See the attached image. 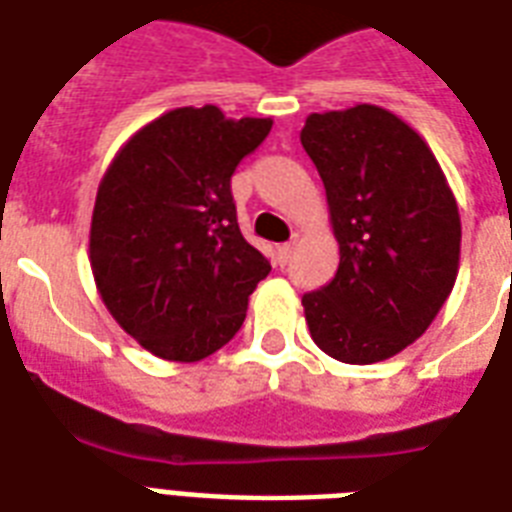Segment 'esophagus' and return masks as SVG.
Returning a JSON list of instances; mask_svg holds the SVG:
<instances>
[{
  "mask_svg": "<svg viewBox=\"0 0 512 512\" xmlns=\"http://www.w3.org/2000/svg\"><path fill=\"white\" fill-rule=\"evenodd\" d=\"M292 249H295V241H287V244H281V247L276 249V260H279V265L289 263V257H292Z\"/></svg>",
  "mask_w": 512,
  "mask_h": 512,
  "instance_id": "esophagus-1",
  "label": "esophagus"
}]
</instances>
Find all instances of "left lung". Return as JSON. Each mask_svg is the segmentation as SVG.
<instances>
[{"instance_id": "1", "label": "left lung", "mask_w": 512, "mask_h": 512, "mask_svg": "<svg viewBox=\"0 0 512 512\" xmlns=\"http://www.w3.org/2000/svg\"><path fill=\"white\" fill-rule=\"evenodd\" d=\"M340 244L335 279L303 297L313 342L342 364L412 345L452 295L460 209L428 143L380 106L311 114L300 132Z\"/></svg>"}]
</instances>
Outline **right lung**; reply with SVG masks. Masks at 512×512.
<instances>
[{
  "label": "right lung",
  "instance_id": "right-lung-1",
  "mask_svg": "<svg viewBox=\"0 0 512 512\" xmlns=\"http://www.w3.org/2000/svg\"><path fill=\"white\" fill-rule=\"evenodd\" d=\"M273 119L175 108L132 135L98 185L90 265L108 313L167 361H201L244 324L271 263L236 223L231 175Z\"/></svg>",
  "mask_w": 512,
  "mask_h": 512
}]
</instances>
